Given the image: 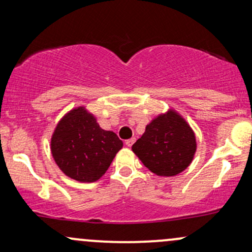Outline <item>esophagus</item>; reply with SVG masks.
<instances>
[{"instance_id":"1","label":"esophagus","mask_w":252,"mask_h":252,"mask_svg":"<svg viewBox=\"0 0 252 252\" xmlns=\"http://www.w3.org/2000/svg\"><path fill=\"white\" fill-rule=\"evenodd\" d=\"M135 141H136L135 138H130V140H126V146L129 147V148H130V147H131L132 144L135 143Z\"/></svg>"}]
</instances>
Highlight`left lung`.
<instances>
[{
	"label": "left lung",
	"instance_id": "obj_1",
	"mask_svg": "<svg viewBox=\"0 0 252 252\" xmlns=\"http://www.w3.org/2000/svg\"><path fill=\"white\" fill-rule=\"evenodd\" d=\"M131 149L152 173L174 176L184 172L194 158L195 134L179 112L169 109L147 124L144 134Z\"/></svg>",
	"mask_w": 252,
	"mask_h": 252
}]
</instances>
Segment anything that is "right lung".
<instances>
[{"label": "right lung", "instance_id": "obj_1", "mask_svg": "<svg viewBox=\"0 0 252 252\" xmlns=\"http://www.w3.org/2000/svg\"><path fill=\"white\" fill-rule=\"evenodd\" d=\"M123 142L104 130L85 106L70 110L57 124L51 153L60 170L79 182H94L105 174Z\"/></svg>", "mask_w": 252, "mask_h": 252}]
</instances>
